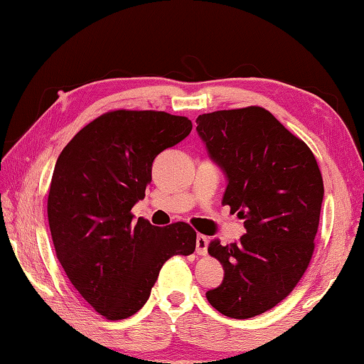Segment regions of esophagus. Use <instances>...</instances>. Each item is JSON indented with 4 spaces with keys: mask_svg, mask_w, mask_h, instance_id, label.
<instances>
[{
    "mask_svg": "<svg viewBox=\"0 0 364 364\" xmlns=\"http://www.w3.org/2000/svg\"><path fill=\"white\" fill-rule=\"evenodd\" d=\"M208 247V237L202 236V234H197L196 237V254L197 255H205Z\"/></svg>",
    "mask_w": 364,
    "mask_h": 364,
    "instance_id": "esophagus-1",
    "label": "esophagus"
}]
</instances>
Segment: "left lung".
Wrapping results in <instances>:
<instances>
[{
  "mask_svg": "<svg viewBox=\"0 0 364 364\" xmlns=\"http://www.w3.org/2000/svg\"><path fill=\"white\" fill-rule=\"evenodd\" d=\"M196 123L226 176L221 204L245 228L237 242L208 245L225 276L207 300L225 316L254 318L284 300L308 268L324 196L321 171L310 147L263 107L217 110Z\"/></svg>",
  "mask_w": 364,
  "mask_h": 364,
  "instance_id": "8db88e82",
  "label": "left lung"
}]
</instances>
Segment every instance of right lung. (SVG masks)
Listing matches in <instances>:
<instances>
[{"instance_id": "obj_1", "label": "right lung", "mask_w": 364, "mask_h": 364, "mask_svg": "<svg viewBox=\"0 0 364 364\" xmlns=\"http://www.w3.org/2000/svg\"><path fill=\"white\" fill-rule=\"evenodd\" d=\"M191 130L186 117L114 110L82 128L58 157L48 196L54 249L73 287L112 321L146 304L170 257L196 250L188 223L159 228L132 215L154 160Z\"/></svg>"}]
</instances>
